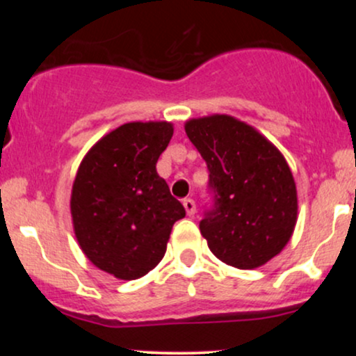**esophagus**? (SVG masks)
Returning <instances> with one entry per match:
<instances>
[{
	"label": "esophagus",
	"mask_w": 356,
	"mask_h": 356,
	"mask_svg": "<svg viewBox=\"0 0 356 356\" xmlns=\"http://www.w3.org/2000/svg\"><path fill=\"white\" fill-rule=\"evenodd\" d=\"M184 207H186L187 216H194L195 214V202L192 199H184Z\"/></svg>",
	"instance_id": "esophagus-1"
}]
</instances>
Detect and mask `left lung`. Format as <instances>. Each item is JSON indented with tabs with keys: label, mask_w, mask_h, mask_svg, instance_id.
I'll use <instances>...</instances> for the list:
<instances>
[{
	"label": "left lung",
	"mask_w": 356,
	"mask_h": 356,
	"mask_svg": "<svg viewBox=\"0 0 356 356\" xmlns=\"http://www.w3.org/2000/svg\"><path fill=\"white\" fill-rule=\"evenodd\" d=\"M186 134L209 170L212 204L199 222L207 246L229 266H263L288 244L296 224V186L284 157L229 115L192 118Z\"/></svg>",
	"instance_id": "left-lung-1"
}]
</instances>
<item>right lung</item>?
I'll list each match as a JSON object with an SVG mask.
<instances>
[{
    "mask_svg": "<svg viewBox=\"0 0 356 356\" xmlns=\"http://www.w3.org/2000/svg\"><path fill=\"white\" fill-rule=\"evenodd\" d=\"M169 122H130L85 155L72 189L75 236L85 256L118 280H137L161 263L186 209L155 164L172 138Z\"/></svg>",
    "mask_w": 356,
    "mask_h": 356,
    "instance_id": "obj_1",
    "label": "right lung"
}]
</instances>
